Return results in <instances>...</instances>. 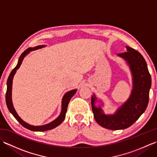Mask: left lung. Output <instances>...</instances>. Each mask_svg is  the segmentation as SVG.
Segmentation results:
<instances>
[{"label":"left lung","instance_id":"left-lung-1","mask_svg":"<svg viewBox=\"0 0 157 157\" xmlns=\"http://www.w3.org/2000/svg\"><path fill=\"white\" fill-rule=\"evenodd\" d=\"M127 52L118 55L125 59L130 67L133 75V90L129 98L113 115L103 114L101 107L94 106L96 97L92 96L91 104L94 117L100 125L112 130L129 128L137 121L147 107L151 77L145 59L138 51L126 46Z\"/></svg>","mask_w":157,"mask_h":157}]
</instances>
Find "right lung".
<instances>
[{"label": "right lung", "instance_id": "right-lung-1", "mask_svg": "<svg viewBox=\"0 0 157 157\" xmlns=\"http://www.w3.org/2000/svg\"><path fill=\"white\" fill-rule=\"evenodd\" d=\"M43 46H37V47H35L34 48H29L28 49H26L25 51L23 52L22 54L20 56V57L19 59L18 63L15 67L13 69L11 73L8 78L7 79V89H6V105H7V107L9 110V111L11 112L13 115L15 117V118L17 120V121L19 122L20 124L23 125L24 128H27L29 130H32V131H34V132H44V131H47V130L52 129L53 128H56L58 125H59L61 123L64 121V119L65 118V114L67 112V106L69 102L70 101V100L73 97V95L75 94L76 92V90H71L68 92H67L66 94L64 95L63 98V101H62V111L61 113V115H59V117L57 119H56L55 121H53L52 122L48 123L47 125H42V126H33L30 125L24 122L23 120L19 117L17 114L16 111H15L14 108H13V106L12 104V101H11V90H12V82H13V75H15V73L16 72V70L19 69V67L21 65L23 59H24L25 56L28 54V52H30L32 50H36L38 49L39 48H42Z\"/></svg>", "mask_w": 157, "mask_h": 157}]
</instances>
